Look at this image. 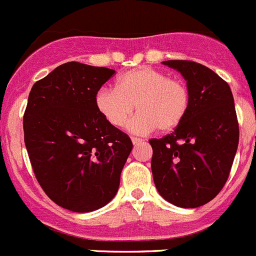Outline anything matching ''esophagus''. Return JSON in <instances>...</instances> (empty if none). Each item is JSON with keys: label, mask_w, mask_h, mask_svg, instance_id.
<instances>
[{"label": "esophagus", "mask_w": 256, "mask_h": 256, "mask_svg": "<svg viewBox=\"0 0 256 256\" xmlns=\"http://www.w3.org/2000/svg\"><path fill=\"white\" fill-rule=\"evenodd\" d=\"M131 142H132L134 145H138V144H139V142H142V140L139 139V138H131Z\"/></svg>", "instance_id": "obj_1"}]
</instances>
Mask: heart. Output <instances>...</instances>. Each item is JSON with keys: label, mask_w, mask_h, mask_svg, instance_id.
I'll return each instance as SVG.
<instances>
[{"label": "heart", "mask_w": 256, "mask_h": 256, "mask_svg": "<svg viewBox=\"0 0 256 256\" xmlns=\"http://www.w3.org/2000/svg\"><path fill=\"white\" fill-rule=\"evenodd\" d=\"M135 104L139 114L128 124L131 132L146 134L156 128L168 132L188 114L190 93L182 82L142 66L122 74L117 79V89L103 88L96 96V110L114 128L128 122Z\"/></svg>", "instance_id": "obj_1"}]
</instances>
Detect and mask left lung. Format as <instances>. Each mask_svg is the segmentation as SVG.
<instances>
[{"label": "left lung", "mask_w": 256, "mask_h": 256, "mask_svg": "<svg viewBox=\"0 0 256 256\" xmlns=\"http://www.w3.org/2000/svg\"><path fill=\"white\" fill-rule=\"evenodd\" d=\"M163 65L186 80L190 107L184 121L153 148L152 172L160 196L180 208L210 202L228 178L238 145V122L230 85L206 66L171 60Z\"/></svg>", "instance_id": "1"}]
</instances>
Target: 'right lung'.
Returning a JSON list of instances; mask_svg holds the SVG:
<instances>
[{
    "label": "right lung",
    "instance_id": "1",
    "mask_svg": "<svg viewBox=\"0 0 256 256\" xmlns=\"http://www.w3.org/2000/svg\"><path fill=\"white\" fill-rule=\"evenodd\" d=\"M114 72L66 62L29 93L24 142L32 167L48 198L71 212L88 213L114 199L132 149L96 107V93Z\"/></svg>",
    "mask_w": 256,
    "mask_h": 256
}]
</instances>
